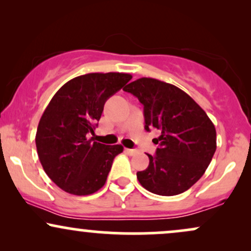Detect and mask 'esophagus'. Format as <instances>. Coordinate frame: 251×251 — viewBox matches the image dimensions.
Masks as SVG:
<instances>
[{"label": "esophagus", "instance_id": "34e87169", "mask_svg": "<svg viewBox=\"0 0 251 251\" xmlns=\"http://www.w3.org/2000/svg\"><path fill=\"white\" fill-rule=\"evenodd\" d=\"M125 152L127 153L128 155H134L138 153L137 150H133V149H125Z\"/></svg>", "mask_w": 251, "mask_h": 251}]
</instances>
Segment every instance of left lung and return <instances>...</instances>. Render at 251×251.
Returning a JSON list of instances; mask_svg holds the SVG:
<instances>
[{
	"label": "left lung",
	"instance_id": "8db88e82",
	"mask_svg": "<svg viewBox=\"0 0 251 251\" xmlns=\"http://www.w3.org/2000/svg\"><path fill=\"white\" fill-rule=\"evenodd\" d=\"M124 91L144 106L145 129L160 131L154 155L137 172L143 188L159 196H175L191 188L208 169L216 151V128L204 109L171 83L140 77Z\"/></svg>",
	"mask_w": 251,
	"mask_h": 251
}]
</instances>
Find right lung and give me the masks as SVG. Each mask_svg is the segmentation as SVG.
<instances>
[{
  "label": "right lung",
  "instance_id": "add662e5",
  "mask_svg": "<svg viewBox=\"0 0 251 251\" xmlns=\"http://www.w3.org/2000/svg\"><path fill=\"white\" fill-rule=\"evenodd\" d=\"M131 79L127 73H88L66 82L51 98L35 143L43 170L63 191L87 196L105 185L124 148L93 142L88 135L94 134L106 100Z\"/></svg>",
  "mask_w": 251,
  "mask_h": 251
}]
</instances>
